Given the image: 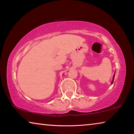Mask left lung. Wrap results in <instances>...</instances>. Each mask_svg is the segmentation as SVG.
Segmentation results:
<instances>
[{
  "mask_svg": "<svg viewBox=\"0 0 134 134\" xmlns=\"http://www.w3.org/2000/svg\"><path fill=\"white\" fill-rule=\"evenodd\" d=\"M114 76H115V74L114 75V76H113V81H112L111 83H113V82H114Z\"/></svg>",
  "mask_w": 134,
  "mask_h": 134,
  "instance_id": "left-lung-1",
  "label": "left lung"
}]
</instances>
